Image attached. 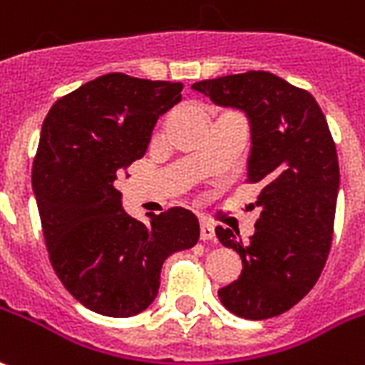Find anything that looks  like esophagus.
<instances>
[{
    "label": "esophagus",
    "mask_w": 365,
    "mask_h": 365,
    "mask_svg": "<svg viewBox=\"0 0 365 365\" xmlns=\"http://www.w3.org/2000/svg\"><path fill=\"white\" fill-rule=\"evenodd\" d=\"M214 237H216V233H214L212 224H208V222H201V239L202 241H212Z\"/></svg>",
    "instance_id": "obj_1"
}]
</instances>
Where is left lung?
<instances>
[{
    "label": "left lung",
    "mask_w": 365,
    "mask_h": 365,
    "mask_svg": "<svg viewBox=\"0 0 365 365\" xmlns=\"http://www.w3.org/2000/svg\"><path fill=\"white\" fill-rule=\"evenodd\" d=\"M191 88L247 115V182L260 185V218L249 241L239 230L216 227L220 243L243 260L241 275L218 297L235 316L274 318L310 293L329 257L339 193L335 141L316 99L272 72L230 74Z\"/></svg>",
    "instance_id": "8db88e82"
}]
</instances>
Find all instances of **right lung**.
Masks as SVG:
<instances>
[{
    "instance_id": "obj_1",
    "label": "right lung",
    "mask_w": 365,
    "mask_h": 365,
    "mask_svg": "<svg viewBox=\"0 0 365 365\" xmlns=\"http://www.w3.org/2000/svg\"><path fill=\"white\" fill-rule=\"evenodd\" d=\"M182 88L110 72L57 99L43 120L32 166L41 230L57 277L91 312H143L164 260L199 241L193 212L174 207L143 224L115 187L145 155L158 118L182 101Z\"/></svg>"
}]
</instances>
